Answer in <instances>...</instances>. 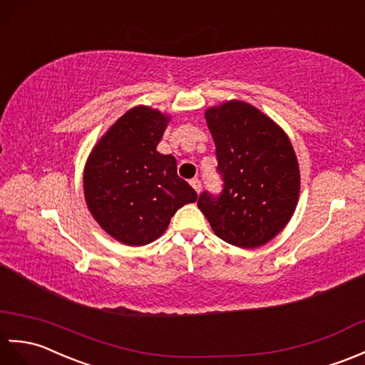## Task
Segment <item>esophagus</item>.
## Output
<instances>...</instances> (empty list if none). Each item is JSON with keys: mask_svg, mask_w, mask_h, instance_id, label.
Segmentation results:
<instances>
[{"mask_svg": "<svg viewBox=\"0 0 365 365\" xmlns=\"http://www.w3.org/2000/svg\"><path fill=\"white\" fill-rule=\"evenodd\" d=\"M190 185H192L193 189H195L197 193H200V190H201V181L200 180H197V178H193V180H190Z\"/></svg>", "mask_w": 365, "mask_h": 365, "instance_id": "esophagus-1", "label": "esophagus"}]
</instances>
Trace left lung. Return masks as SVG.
<instances>
[{
  "instance_id": "1",
  "label": "left lung",
  "mask_w": 365,
  "mask_h": 365,
  "mask_svg": "<svg viewBox=\"0 0 365 365\" xmlns=\"http://www.w3.org/2000/svg\"><path fill=\"white\" fill-rule=\"evenodd\" d=\"M215 143L220 195L207 190L198 207L222 240L256 248L289 223L299 193V170L286 133L245 101H226L206 110Z\"/></svg>"
}]
</instances>
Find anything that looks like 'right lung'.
<instances>
[{"mask_svg": "<svg viewBox=\"0 0 365 365\" xmlns=\"http://www.w3.org/2000/svg\"><path fill=\"white\" fill-rule=\"evenodd\" d=\"M168 117L147 106L121 115L95 145L84 168V197L109 236L140 247L160 237L197 192L176 173V159L156 150Z\"/></svg>", "mask_w": 365, "mask_h": 365, "instance_id": "add662e5", "label": "right lung"}]
</instances>
